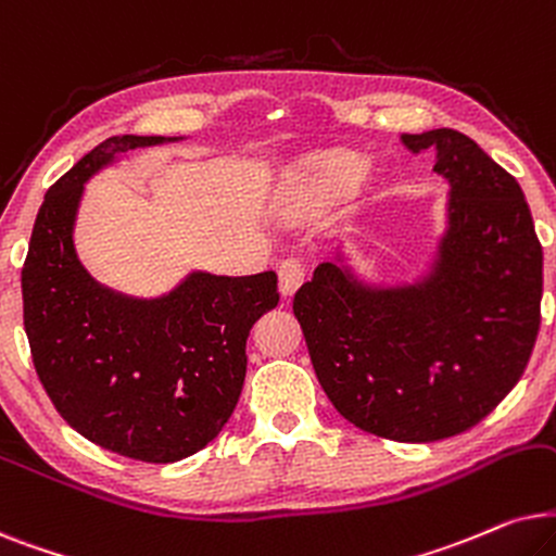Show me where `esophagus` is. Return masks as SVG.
Returning a JSON list of instances; mask_svg holds the SVG:
<instances>
[{"instance_id": "1", "label": "esophagus", "mask_w": 556, "mask_h": 556, "mask_svg": "<svg viewBox=\"0 0 556 556\" xmlns=\"http://www.w3.org/2000/svg\"><path fill=\"white\" fill-rule=\"evenodd\" d=\"M302 282H305V262H302V256L282 258L279 262V292L290 298Z\"/></svg>"}]
</instances>
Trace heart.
I'll use <instances>...</instances> for the list:
<instances>
[{"instance_id": "heart-1", "label": "heart", "mask_w": 556, "mask_h": 556, "mask_svg": "<svg viewBox=\"0 0 556 556\" xmlns=\"http://www.w3.org/2000/svg\"><path fill=\"white\" fill-rule=\"evenodd\" d=\"M361 173V162L353 154L330 152L305 162L300 169V195L307 203H323L351 185Z\"/></svg>"}]
</instances>
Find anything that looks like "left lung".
<instances>
[{
  "instance_id": "8db88e82",
  "label": "left lung",
  "mask_w": 556,
  "mask_h": 556,
  "mask_svg": "<svg viewBox=\"0 0 556 556\" xmlns=\"http://www.w3.org/2000/svg\"><path fill=\"white\" fill-rule=\"evenodd\" d=\"M438 154L450 226L425 282L368 290L325 262L292 309L332 406L364 432L434 442L516 387L542 323V243L514 175L455 129L404 135Z\"/></svg>"
}]
</instances>
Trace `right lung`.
Instances as JSON below:
<instances>
[{"mask_svg": "<svg viewBox=\"0 0 556 556\" xmlns=\"http://www.w3.org/2000/svg\"><path fill=\"white\" fill-rule=\"evenodd\" d=\"M165 137H111L50 185L25 266L22 317L29 353L58 414L109 453L175 463L203 450L236 409L247 338L277 307V274H190L160 300L96 285L73 249L84 182L116 154Z\"/></svg>", "mask_w": 556, "mask_h": 556, "instance_id": "obj_1", "label": "right lung"}]
</instances>
